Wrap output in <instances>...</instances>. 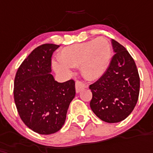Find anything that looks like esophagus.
<instances>
[{
	"label": "esophagus",
	"instance_id": "1",
	"mask_svg": "<svg viewBox=\"0 0 153 153\" xmlns=\"http://www.w3.org/2000/svg\"><path fill=\"white\" fill-rule=\"evenodd\" d=\"M85 88H86V85L83 82H80V81H77L76 82H75V90H76L77 93H79L80 91L84 89Z\"/></svg>",
	"mask_w": 153,
	"mask_h": 153
}]
</instances>
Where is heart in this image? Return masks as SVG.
<instances>
[{
	"label": "heart",
	"mask_w": 153,
	"mask_h": 153,
	"mask_svg": "<svg viewBox=\"0 0 153 153\" xmlns=\"http://www.w3.org/2000/svg\"><path fill=\"white\" fill-rule=\"evenodd\" d=\"M110 58V42L105 37L100 36L94 40L65 47L58 56L60 63H53V68L57 72L69 74L71 73V68L80 67L83 77L93 81L102 76Z\"/></svg>",
	"instance_id": "1"
}]
</instances>
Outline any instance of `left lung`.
I'll use <instances>...</instances> for the list:
<instances>
[{
    "label": "left lung",
    "mask_w": 153,
    "mask_h": 153,
    "mask_svg": "<svg viewBox=\"0 0 153 153\" xmlns=\"http://www.w3.org/2000/svg\"><path fill=\"white\" fill-rule=\"evenodd\" d=\"M115 54L102 76L89 85L92 93L90 107L96 116L107 123H117L128 117L138 100L140 79L130 53L112 39Z\"/></svg>",
    "instance_id": "1"
}]
</instances>
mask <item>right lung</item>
Returning <instances> with one entry per match:
<instances>
[{
    "mask_svg": "<svg viewBox=\"0 0 153 153\" xmlns=\"http://www.w3.org/2000/svg\"><path fill=\"white\" fill-rule=\"evenodd\" d=\"M60 46L46 43L24 60L15 74L14 99L19 116L31 130L40 134L58 131L75 96L74 81L60 83L51 73V57Z\"/></svg>",
    "mask_w": 153,
    "mask_h": 153,
    "instance_id": "1",
    "label": "right lung"
}]
</instances>
